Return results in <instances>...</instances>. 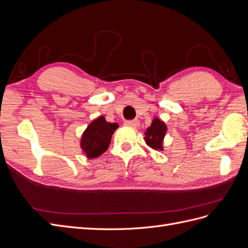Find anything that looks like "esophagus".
Masks as SVG:
<instances>
[{
    "mask_svg": "<svg viewBox=\"0 0 248 248\" xmlns=\"http://www.w3.org/2000/svg\"><path fill=\"white\" fill-rule=\"evenodd\" d=\"M126 126H132V127H137L139 126L140 122L138 121V120H127V121H125L124 123Z\"/></svg>",
    "mask_w": 248,
    "mask_h": 248,
    "instance_id": "1",
    "label": "esophagus"
}]
</instances>
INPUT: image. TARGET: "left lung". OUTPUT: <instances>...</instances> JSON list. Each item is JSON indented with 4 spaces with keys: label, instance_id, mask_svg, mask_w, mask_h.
<instances>
[{
    "label": "left lung",
    "instance_id": "left-lung-1",
    "mask_svg": "<svg viewBox=\"0 0 248 248\" xmlns=\"http://www.w3.org/2000/svg\"><path fill=\"white\" fill-rule=\"evenodd\" d=\"M166 131L167 126L164 122L160 121L158 118H155L145 133L146 142L151 148L162 151V140L166 136Z\"/></svg>",
    "mask_w": 248,
    "mask_h": 248
}]
</instances>
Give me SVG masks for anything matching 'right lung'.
<instances>
[{
    "label": "right lung",
    "instance_id": "obj_1",
    "mask_svg": "<svg viewBox=\"0 0 248 248\" xmlns=\"http://www.w3.org/2000/svg\"><path fill=\"white\" fill-rule=\"evenodd\" d=\"M118 126L117 123L107 122L104 117L97 118L90 123L80 140V147L88 158H95L107 151Z\"/></svg>",
    "mask_w": 248,
    "mask_h": 248
}]
</instances>
